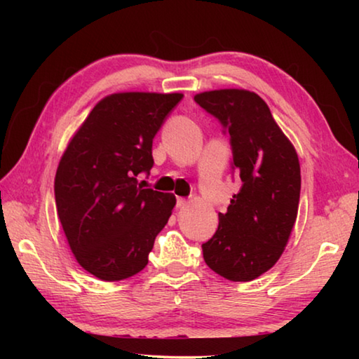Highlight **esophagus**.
Instances as JSON below:
<instances>
[{"label": "esophagus", "instance_id": "esophagus-1", "mask_svg": "<svg viewBox=\"0 0 359 359\" xmlns=\"http://www.w3.org/2000/svg\"><path fill=\"white\" fill-rule=\"evenodd\" d=\"M188 204V201L185 198H177V203H175V205H177L179 209H182V208H185V205Z\"/></svg>", "mask_w": 359, "mask_h": 359}]
</instances>
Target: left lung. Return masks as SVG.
Listing matches in <instances>:
<instances>
[{"label":"left lung","instance_id":"8db88e82","mask_svg":"<svg viewBox=\"0 0 359 359\" xmlns=\"http://www.w3.org/2000/svg\"><path fill=\"white\" fill-rule=\"evenodd\" d=\"M194 101L229 135L231 171L241 179L226 214L218 212V228L203 244V257L218 276L250 282L277 263L294 226L299 160L257 93L214 90Z\"/></svg>","mask_w":359,"mask_h":359}]
</instances>
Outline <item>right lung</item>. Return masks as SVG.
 I'll return each instance as SVG.
<instances>
[{
  "instance_id": "add662e5",
  "label": "right lung",
  "mask_w": 359,
  "mask_h": 359,
  "mask_svg": "<svg viewBox=\"0 0 359 359\" xmlns=\"http://www.w3.org/2000/svg\"><path fill=\"white\" fill-rule=\"evenodd\" d=\"M180 93H115L72 137L55 175L57 214L77 263L106 282L149 263L175 196L137 185L154 166L151 144Z\"/></svg>"
}]
</instances>
